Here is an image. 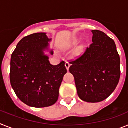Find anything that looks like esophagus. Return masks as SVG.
I'll return each mask as SVG.
<instances>
[{
    "label": "esophagus",
    "instance_id": "34e87169",
    "mask_svg": "<svg viewBox=\"0 0 128 128\" xmlns=\"http://www.w3.org/2000/svg\"><path fill=\"white\" fill-rule=\"evenodd\" d=\"M65 67H66V70H68V69H69V66H70V63H68V62H65Z\"/></svg>",
    "mask_w": 128,
    "mask_h": 128
}]
</instances>
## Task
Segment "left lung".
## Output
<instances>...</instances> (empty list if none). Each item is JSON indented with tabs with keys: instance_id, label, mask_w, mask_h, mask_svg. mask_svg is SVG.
I'll use <instances>...</instances> for the list:
<instances>
[{
	"instance_id": "left-lung-1",
	"label": "left lung",
	"mask_w": 128,
	"mask_h": 128,
	"mask_svg": "<svg viewBox=\"0 0 128 128\" xmlns=\"http://www.w3.org/2000/svg\"><path fill=\"white\" fill-rule=\"evenodd\" d=\"M92 44L70 62L78 96L82 101L98 103L114 91L120 76V60L114 41L101 30H92Z\"/></svg>"
}]
</instances>
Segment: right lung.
<instances>
[{"instance_id":"1","label":"right lung","mask_w":128,"mask_h":128,"mask_svg":"<svg viewBox=\"0 0 128 128\" xmlns=\"http://www.w3.org/2000/svg\"><path fill=\"white\" fill-rule=\"evenodd\" d=\"M52 38L46 32H37L23 38L12 53L10 78L17 97L28 106L42 108L53 105L66 73L65 62L53 65L44 52L50 49Z\"/></svg>"}]
</instances>
